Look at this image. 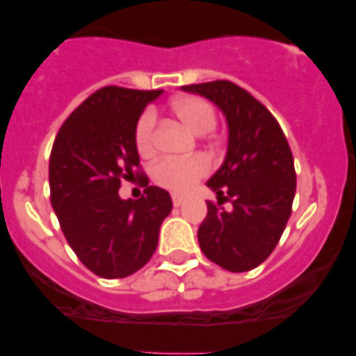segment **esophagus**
Segmentation results:
<instances>
[{
  "instance_id": "esophagus-1",
  "label": "esophagus",
  "mask_w": 356,
  "mask_h": 356,
  "mask_svg": "<svg viewBox=\"0 0 356 356\" xmlns=\"http://www.w3.org/2000/svg\"><path fill=\"white\" fill-rule=\"evenodd\" d=\"M186 201V196L182 195H172V203H174V207H181L182 203Z\"/></svg>"
}]
</instances>
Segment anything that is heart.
I'll return each mask as SVG.
<instances>
[{
  "label": "heart",
  "mask_w": 356,
  "mask_h": 356,
  "mask_svg": "<svg viewBox=\"0 0 356 356\" xmlns=\"http://www.w3.org/2000/svg\"><path fill=\"white\" fill-rule=\"evenodd\" d=\"M172 111L196 134H207L217 124V111L208 99L201 96H181L172 102ZM156 115L153 108H146L139 115L134 127V145L141 156L155 152ZM210 172V163L204 156L161 158L152 168V177L158 186L175 193H186Z\"/></svg>",
  "instance_id": "heart-1"
}]
</instances>
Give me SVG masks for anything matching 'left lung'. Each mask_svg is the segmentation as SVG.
Here are the masks:
<instances>
[{
  "mask_svg": "<svg viewBox=\"0 0 356 356\" xmlns=\"http://www.w3.org/2000/svg\"><path fill=\"white\" fill-rule=\"evenodd\" d=\"M213 102L229 124L225 161L207 182L218 201H207L198 229L201 251L229 272L264 264L288 224L296 193L289 143L274 115L246 89L231 81L184 86ZM229 200L233 210L221 204Z\"/></svg>",
  "mask_w": 356,
  "mask_h": 356,
  "instance_id": "obj_1",
  "label": "left lung"
}]
</instances>
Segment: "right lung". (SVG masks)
Segmentation results:
<instances>
[{
  "label": "right lung",
  "mask_w": 356,
  "mask_h": 356,
  "mask_svg": "<svg viewBox=\"0 0 356 356\" xmlns=\"http://www.w3.org/2000/svg\"><path fill=\"white\" fill-rule=\"evenodd\" d=\"M156 91L105 86L77 106L56 134L49 156V198L79 260L105 279L127 277L155 253L172 210L165 189L148 186L134 127ZM145 186L139 200H120L124 178Z\"/></svg>",
  "instance_id": "1"
}]
</instances>
